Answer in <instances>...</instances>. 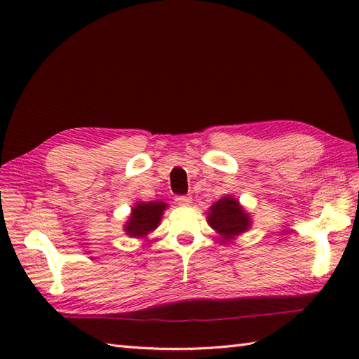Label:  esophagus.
Masks as SVG:
<instances>
[{
	"instance_id": "esophagus-1",
	"label": "esophagus",
	"mask_w": 359,
	"mask_h": 359,
	"mask_svg": "<svg viewBox=\"0 0 359 359\" xmlns=\"http://www.w3.org/2000/svg\"><path fill=\"white\" fill-rule=\"evenodd\" d=\"M175 203H177L179 207H188V205H191V197H189V196H177V197H175Z\"/></svg>"
}]
</instances>
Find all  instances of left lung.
<instances>
[{"mask_svg":"<svg viewBox=\"0 0 359 359\" xmlns=\"http://www.w3.org/2000/svg\"><path fill=\"white\" fill-rule=\"evenodd\" d=\"M207 222L222 242H233L238 236L251 228L250 212L239 203L234 196H224L211 205L207 212Z\"/></svg>","mask_w":359,"mask_h":359,"instance_id":"8db88e82","label":"left lung"}]
</instances>
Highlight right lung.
<instances>
[{"label":"right lung","instance_id":"obj_1","mask_svg":"<svg viewBox=\"0 0 359 359\" xmlns=\"http://www.w3.org/2000/svg\"><path fill=\"white\" fill-rule=\"evenodd\" d=\"M168 203L162 201L154 202H135L131 208V215L123 225V231L129 238L135 239H147L148 234L156 230L160 225V220Z\"/></svg>","mask_w":359,"mask_h":359}]
</instances>
